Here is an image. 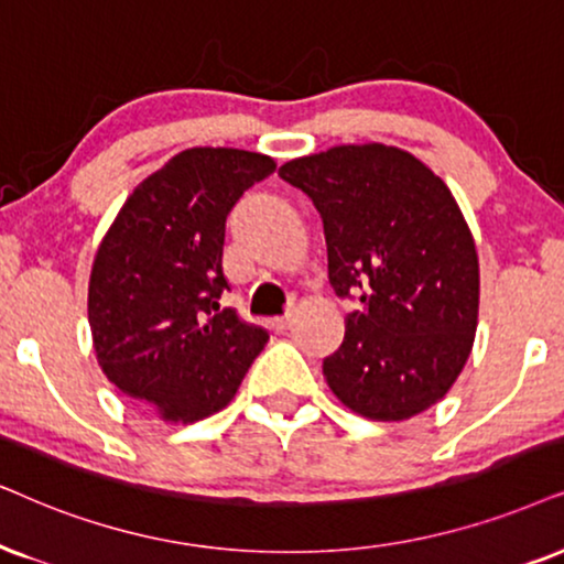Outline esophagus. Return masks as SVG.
Returning a JSON list of instances; mask_svg holds the SVG:
<instances>
[{
  "mask_svg": "<svg viewBox=\"0 0 564 564\" xmlns=\"http://www.w3.org/2000/svg\"><path fill=\"white\" fill-rule=\"evenodd\" d=\"M291 323H294V317H291V312H286L283 317H275L270 325H273L275 333H286V330H291Z\"/></svg>",
  "mask_w": 564,
  "mask_h": 564,
  "instance_id": "obj_1",
  "label": "esophagus"
}]
</instances>
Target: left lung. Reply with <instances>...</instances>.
I'll return each mask as SVG.
<instances>
[{
	"instance_id": "left-lung-1",
	"label": "left lung",
	"mask_w": 564,
	"mask_h": 564,
	"mask_svg": "<svg viewBox=\"0 0 564 564\" xmlns=\"http://www.w3.org/2000/svg\"><path fill=\"white\" fill-rule=\"evenodd\" d=\"M323 218L335 296L359 299L323 375L338 401L403 422L445 398L474 346L479 258L451 189L401 148L338 145L278 169Z\"/></svg>"
}]
</instances>
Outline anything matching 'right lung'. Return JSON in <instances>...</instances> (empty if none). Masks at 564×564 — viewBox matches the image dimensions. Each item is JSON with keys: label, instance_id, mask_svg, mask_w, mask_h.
Segmentation results:
<instances>
[{"label": "right lung", "instance_id": "right-lung-1", "mask_svg": "<svg viewBox=\"0 0 564 564\" xmlns=\"http://www.w3.org/2000/svg\"><path fill=\"white\" fill-rule=\"evenodd\" d=\"M275 171L234 148L176 153L127 197L88 286L98 365L119 393L166 422L192 424L224 409L268 344V330L231 306L224 275L226 218Z\"/></svg>", "mask_w": 564, "mask_h": 564}]
</instances>
